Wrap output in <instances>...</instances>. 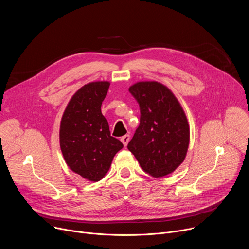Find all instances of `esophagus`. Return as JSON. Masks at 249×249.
Returning a JSON list of instances; mask_svg holds the SVG:
<instances>
[{
    "label": "esophagus",
    "instance_id": "34e87169",
    "mask_svg": "<svg viewBox=\"0 0 249 249\" xmlns=\"http://www.w3.org/2000/svg\"><path fill=\"white\" fill-rule=\"evenodd\" d=\"M129 141H130V135H124V136L121 138V142H122L123 145H124L125 147L128 145Z\"/></svg>",
    "mask_w": 249,
    "mask_h": 249
}]
</instances>
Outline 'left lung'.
<instances>
[{
    "mask_svg": "<svg viewBox=\"0 0 249 249\" xmlns=\"http://www.w3.org/2000/svg\"><path fill=\"white\" fill-rule=\"evenodd\" d=\"M140 106V125L127 146L141 167L156 178L173 172L185 160L189 124L178 99L164 85L138 82L129 88Z\"/></svg>",
    "mask_w": 249,
    "mask_h": 249,
    "instance_id": "8db88e82",
    "label": "left lung"
}]
</instances>
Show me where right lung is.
<instances>
[{
    "mask_svg": "<svg viewBox=\"0 0 249 249\" xmlns=\"http://www.w3.org/2000/svg\"><path fill=\"white\" fill-rule=\"evenodd\" d=\"M110 83L85 85L70 99L60 124V148L67 165L89 181H99L110 168L112 160L123 148L112 137L101 104Z\"/></svg>",
    "mask_w": 249,
    "mask_h": 249,
    "instance_id": "obj_1",
    "label": "right lung"
}]
</instances>
